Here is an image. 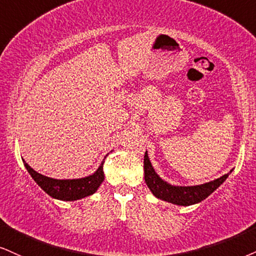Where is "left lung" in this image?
Wrapping results in <instances>:
<instances>
[{"label":"left lung","instance_id":"left-lung-1","mask_svg":"<svg viewBox=\"0 0 256 256\" xmlns=\"http://www.w3.org/2000/svg\"><path fill=\"white\" fill-rule=\"evenodd\" d=\"M144 182L150 188V192L156 196L159 200L168 202V203L182 205V206H188L200 203L205 198H208L212 194L214 191L217 190L226 179L228 178L232 170L226 174L220 176V178L211 180L209 182H204L200 185L194 186H178L172 185L170 182L164 180L160 178L159 174L156 172L154 167L150 162V156L146 150L144 159Z\"/></svg>","mask_w":256,"mask_h":256}]
</instances>
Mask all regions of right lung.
Returning <instances> with one entry per match:
<instances>
[{"instance_id": "right-lung-1", "label": "right lung", "mask_w": 256, "mask_h": 256, "mask_svg": "<svg viewBox=\"0 0 256 256\" xmlns=\"http://www.w3.org/2000/svg\"><path fill=\"white\" fill-rule=\"evenodd\" d=\"M103 162L92 174L77 179H54L34 171L24 160V165L27 168L34 182L52 198L65 202H74L94 194L104 180Z\"/></svg>"}]
</instances>
